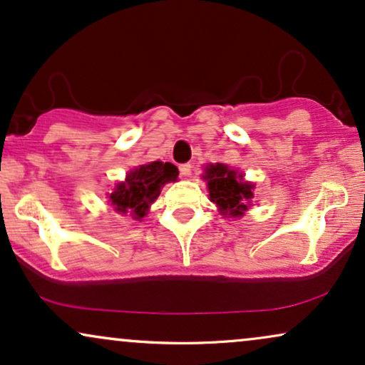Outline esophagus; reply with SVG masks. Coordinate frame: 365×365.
Returning <instances> with one entry per match:
<instances>
[{
  "instance_id": "obj_1",
  "label": "esophagus",
  "mask_w": 365,
  "mask_h": 365,
  "mask_svg": "<svg viewBox=\"0 0 365 365\" xmlns=\"http://www.w3.org/2000/svg\"><path fill=\"white\" fill-rule=\"evenodd\" d=\"M179 170H181L182 175H191V170H192V165L187 162V164H181L179 165Z\"/></svg>"
}]
</instances>
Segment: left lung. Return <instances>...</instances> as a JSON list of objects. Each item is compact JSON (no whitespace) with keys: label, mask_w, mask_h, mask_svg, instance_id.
<instances>
[{"label":"left lung","mask_w":365,"mask_h":365,"mask_svg":"<svg viewBox=\"0 0 365 365\" xmlns=\"http://www.w3.org/2000/svg\"><path fill=\"white\" fill-rule=\"evenodd\" d=\"M208 182L210 200L217 203L220 212L229 217H241L246 203L252 198V184L242 181V174H235L224 164L207 167L203 175Z\"/></svg>","instance_id":"8db88e82"}]
</instances>
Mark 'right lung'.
I'll return each mask as SVG.
<instances>
[{
  "label": "right lung",
  "instance_id": "1",
  "mask_svg": "<svg viewBox=\"0 0 365 365\" xmlns=\"http://www.w3.org/2000/svg\"><path fill=\"white\" fill-rule=\"evenodd\" d=\"M178 167L169 162H150L131 170L126 181L119 182L109 198L114 210L121 213L130 212L135 220H141L147 215L150 205L158 198L164 184L178 181Z\"/></svg>",
  "mask_w": 365,
  "mask_h": 365
}]
</instances>
